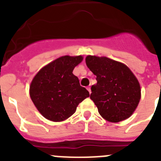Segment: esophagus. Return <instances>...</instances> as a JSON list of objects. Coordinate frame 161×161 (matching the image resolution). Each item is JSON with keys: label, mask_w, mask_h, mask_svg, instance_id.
<instances>
[{"label": "esophagus", "mask_w": 161, "mask_h": 161, "mask_svg": "<svg viewBox=\"0 0 161 161\" xmlns=\"http://www.w3.org/2000/svg\"><path fill=\"white\" fill-rule=\"evenodd\" d=\"M87 90H88V91H89V93H90V94H91V86H88V87H87Z\"/></svg>", "instance_id": "esophagus-1"}]
</instances>
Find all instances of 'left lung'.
<instances>
[{
    "label": "left lung",
    "mask_w": 161,
    "mask_h": 161,
    "mask_svg": "<svg viewBox=\"0 0 161 161\" xmlns=\"http://www.w3.org/2000/svg\"><path fill=\"white\" fill-rule=\"evenodd\" d=\"M88 68L96 75L91 99L103 118L119 122L130 118L139 103L141 87L127 66L106 57L88 55Z\"/></svg>",
    "instance_id": "obj_1"
}]
</instances>
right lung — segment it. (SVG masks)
Listing matches in <instances>:
<instances>
[{
	"instance_id": "add662e5",
	"label": "right lung",
	"mask_w": 161,
	"mask_h": 161,
	"mask_svg": "<svg viewBox=\"0 0 161 161\" xmlns=\"http://www.w3.org/2000/svg\"><path fill=\"white\" fill-rule=\"evenodd\" d=\"M82 60L81 55L60 57L43 67L34 77L30 86V97L45 118L52 121L66 120L90 96L72 73Z\"/></svg>"
}]
</instances>
